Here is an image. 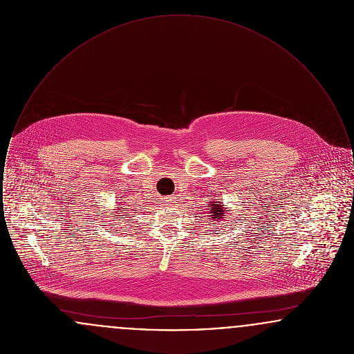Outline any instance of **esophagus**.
Wrapping results in <instances>:
<instances>
[{
    "instance_id": "34e87169",
    "label": "esophagus",
    "mask_w": 354,
    "mask_h": 354,
    "mask_svg": "<svg viewBox=\"0 0 354 354\" xmlns=\"http://www.w3.org/2000/svg\"><path fill=\"white\" fill-rule=\"evenodd\" d=\"M175 202V198L174 196H167V198H165V203L167 204V205H172Z\"/></svg>"
}]
</instances>
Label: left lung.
<instances>
[{"label": "left lung", "mask_w": 354, "mask_h": 354, "mask_svg": "<svg viewBox=\"0 0 354 354\" xmlns=\"http://www.w3.org/2000/svg\"><path fill=\"white\" fill-rule=\"evenodd\" d=\"M207 219L209 224H216L219 223L220 220L224 219V216H227V211H230L224 204L221 199H209L207 201Z\"/></svg>", "instance_id": "left-lung-1"}]
</instances>
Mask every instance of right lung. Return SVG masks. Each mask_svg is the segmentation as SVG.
<instances>
[{
    "label": "right lung",
    "mask_w": 354,
    "mask_h": 354,
    "mask_svg": "<svg viewBox=\"0 0 354 354\" xmlns=\"http://www.w3.org/2000/svg\"><path fill=\"white\" fill-rule=\"evenodd\" d=\"M118 205H122V204H118ZM118 205L115 207V211L113 212V214H115V216H119V214H120L122 209H123V207H118Z\"/></svg>",
    "instance_id": "1"
}]
</instances>
